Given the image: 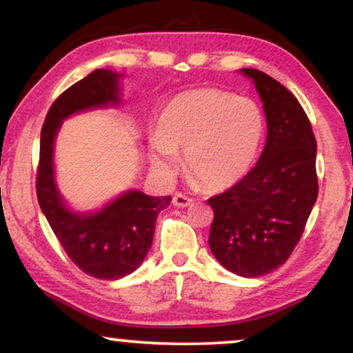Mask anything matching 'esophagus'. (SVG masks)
Wrapping results in <instances>:
<instances>
[{"instance_id":"1","label":"esophagus","mask_w":353,"mask_h":353,"mask_svg":"<svg viewBox=\"0 0 353 353\" xmlns=\"http://www.w3.org/2000/svg\"><path fill=\"white\" fill-rule=\"evenodd\" d=\"M172 203L179 206V208H185V206L192 205V199H189V196L184 194H176L172 196Z\"/></svg>"}]
</instances>
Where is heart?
Returning a JSON list of instances; mask_svg holds the SVG:
<instances>
[{"mask_svg":"<svg viewBox=\"0 0 353 353\" xmlns=\"http://www.w3.org/2000/svg\"><path fill=\"white\" fill-rule=\"evenodd\" d=\"M265 121L250 98L219 88L182 92L164 106L150 137L154 169L172 174L185 150L187 171L201 187L223 190L241 181L260 147Z\"/></svg>","mask_w":353,"mask_h":353,"instance_id":"obj_1","label":"heart"}]
</instances>
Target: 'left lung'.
I'll return each instance as SVG.
<instances>
[{
    "label": "left lung",
    "mask_w": 353,
    "mask_h": 353,
    "mask_svg": "<svg viewBox=\"0 0 353 353\" xmlns=\"http://www.w3.org/2000/svg\"><path fill=\"white\" fill-rule=\"evenodd\" d=\"M265 108L266 145L255 168L208 203L210 248L224 268L260 278L284 265L302 237L318 196L316 140L303 108L278 81L242 69Z\"/></svg>",
    "instance_id": "8db88e82"
}]
</instances>
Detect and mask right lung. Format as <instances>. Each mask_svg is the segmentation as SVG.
Returning a JSON list of instances; mask_svg holds the SVG:
<instances>
[{"label":"right lung","mask_w":353,"mask_h":353,"mask_svg":"<svg viewBox=\"0 0 353 353\" xmlns=\"http://www.w3.org/2000/svg\"><path fill=\"white\" fill-rule=\"evenodd\" d=\"M119 75L97 69L61 93L46 114L40 135L37 199L68 256L88 276L114 281L130 274L152 247L158 213L171 196L129 190L90 214L70 211L54 184L53 145L61 122L74 112L119 103Z\"/></svg>","instance_id":"right-lung-1"}]
</instances>
